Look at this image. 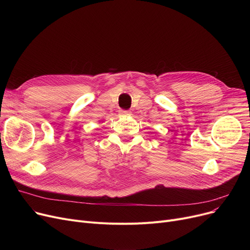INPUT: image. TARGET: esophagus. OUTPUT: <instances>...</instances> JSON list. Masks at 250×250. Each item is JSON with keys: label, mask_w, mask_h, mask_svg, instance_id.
<instances>
[{"label": "esophagus", "mask_w": 250, "mask_h": 250, "mask_svg": "<svg viewBox=\"0 0 250 250\" xmlns=\"http://www.w3.org/2000/svg\"><path fill=\"white\" fill-rule=\"evenodd\" d=\"M129 114H130V112L128 110H120V115L121 116H127Z\"/></svg>", "instance_id": "1"}]
</instances>
